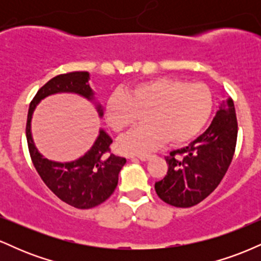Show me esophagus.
<instances>
[{"instance_id": "1", "label": "esophagus", "mask_w": 261, "mask_h": 261, "mask_svg": "<svg viewBox=\"0 0 261 261\" xmlns=\"http://www.w3.org/2000/svg\"><path fill=\"white\" fill-rule=\"evenodd\" d=\"M151 157H152V155H149V154H146V155H140L139 160H140V161H142V162H146V161H149V160H151Z\"/></svg>"}]
</instances>
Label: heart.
I'll return each instance as SVG.
<instances>
[{"instance_id":"obj_1","label":"heart","mask_w":261,"mask_h":261,"mask_svg":"<svg viewBox=\"0 0 261 261\" xmlns=\"http://www.w3.org/2000/svg\"><path fill=\"white\" fill-rule=\"evenodd\" d=\"M214 97L203 83H187L172 77L143 81L127 93L114 92L106 103V119L115 133L134 125L143 114V126L121 137L116 149L122 154L142 155L167 140L176 146L188 142L205 126Z\"/></svg>"}]
</instances>
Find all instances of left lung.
<instances>
[{
  "label": "left lung",
  "instance_id": "obj_1",
  "mask_svg": "<svg viewBox=\"0 0 261 261\" xmlns=\"http://www.w3.org/2000/svg\"><path fill=\"white\" fill-rule=\"evenodd\" d=\"M237 125L234 104L227 98L202 135L166 157L167 175L154 184L157 195L175 207H191L218 187L234 154ZM176 154H182L180 159Z\"/></svg>",
  "mask_w": 261,
  "mask_h": 261
}]
</instances>
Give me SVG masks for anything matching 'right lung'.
Wrapping results in <instances>:
<instances>
[{"instance_id":"right-lung-1","label":"right lung","mask_w":261,"mask_h":261,"mask_svg":"<svg viewBox=\"0 0 261 261\" xmlns=\"http://www.w3.org/2000/svg\"><path fill=\"white\" fill-rule=\"evenodd\" d=\"M91 74L87 71L59 74L39 89L32 100L27 119V141L35 169L46 187L60 200L76 208H92L109 199L115 190L119 173L126 163L122 157L110 153L112 137L99 128L92 147L77 160L56 162L45 158L35 146L32 135V119L38 104L46 97L58 93H72L92 101L99 118L104 110L95 99V93L89 85Z\"/></svg>"}]
</instances>
